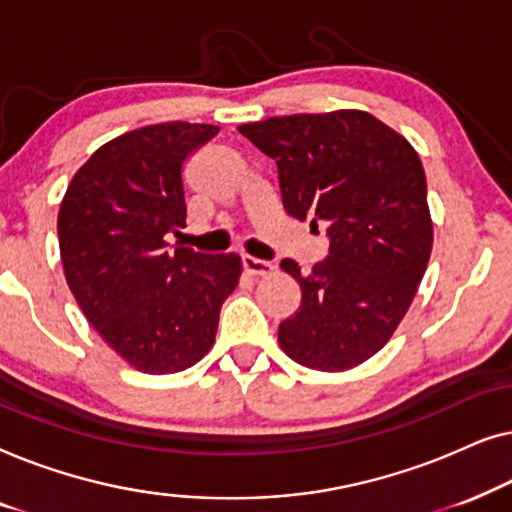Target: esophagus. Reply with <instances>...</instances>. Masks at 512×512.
Masks as SVG:
<instances>
[{
	"label": "esophagus",
	"mask_w": 512,
	"mask_h": 512,
	"mask_svg": "<svg viewBox=\"0 0 512 512\" xmlns=\"http://www.w3.org/2000/svg\"><path fill=\"white\" fill-rule=\"evenodd\" d=\"M242 268L244 272H249V275H256V277H263V275H270L272 270H275V265L263 261V258H254L249 254L242 256Z\"/></svg>",
	"instance_id": "1"
}]
</instances>
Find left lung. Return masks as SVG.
Returning a JSON list of instances; mask_svg holds the SVG:
<instances>
[{"mask_svg": "<svg viewBox=\"0 0 512 512\" xmlns=\"http://www.w3.org/2000/svg\"><path fill=\"white\" fill-rule=\"evenodd\" d=\"M272 158L286 214L326 223L328 258L300 284L298 312L279 324V347L300 366L342 373L391 340L422 282L433 247L426 174L403 135L368 111L275 116L240 125Z\"/></svg>", "mask_w": 512, "mask_h": 512, "instance_id": "obj_1", "label": "left lung"}]
</instances>
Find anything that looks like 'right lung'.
Segmentation results:
<instances>
[{
	"mask_svg": "<svg viewBox=\"0 0 512 512\" xmlns=\"http://www.w3.org/2000/svg\"><path fill=\"white\" fill-rule=\"evenodd\" d=\"M219 128L144 125L102 144L69 181L58 214L69 291L100 338L139 373L191 368L214 345L237 254L167 249L186 226V158Z\"/></svg>",
	"mask_w": 512,
	"mask_h": 512,
	"instance_id": "right-lung-1",
	"label": "right lung"
}]
</instances>
